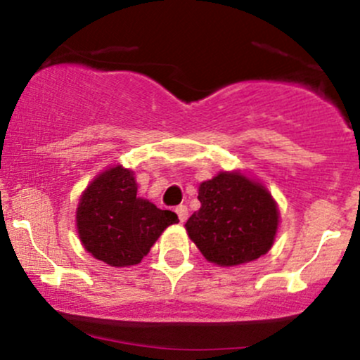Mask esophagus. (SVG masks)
<instances>
[{"label": "esophagus", "instance_id": "1", "mask_svg": "<svg viewBox=\"0 0 360 360\" xmlns=\"http://www.w3.org/2000/svg\"><path fill=\"white\" fill-rule=\"evenodd\" d=\"M176 213H177V217H179V220L181 222H186L188 220V208H186V205H179V207H176Z\"/></svg>", "mask_w": 360, "mask_h": 360}]
</instances>
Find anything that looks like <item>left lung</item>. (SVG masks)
Instances as JSON below:
<instances>
[{"label":"left lung","mask_w":360,"mask_h":360,"mask_svg":"<svg viewBox=\"0 0 360 360\" xmlns=\"http://www.w3.org/2000/svg\"><path fill=\"white\" fill-rule=\"evenodd\" d=\"M200 210L184 224L207 262L238 266L274 246L278 205L264 184L240 171H220L198 186Z\"/></svg>","instance_id":"obj_1"}]
</instances>
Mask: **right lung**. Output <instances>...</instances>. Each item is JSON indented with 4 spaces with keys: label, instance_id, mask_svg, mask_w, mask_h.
Returning <instances> with one entry per match:
<instances>
[{
    "label": "right lung",
    "instance_id": "1",
    "mask_svg": "<svg viewBox=\"0 0 360 360\" xmlns=\"http://www.w3.org/2000/svg\"><path fill=\"white\" fill-rule=\"evenodd\" d=\"M135 172L121 164L97 174L82 193L77 207V231L82 244L109 266H133L169 225L179 219L136 196Z\"/></svg>",
    "mask_w": 360,
    "mask_h": 360
}]
</instances>
